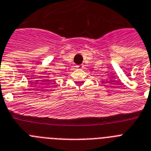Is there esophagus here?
<instances>
[{
  "mask_svg": "<svg viewBox=\"0 0 151 151\" xmlns=\"http://www.w3.org/2000/svg\"><path fill=\"white\" fill-rule=\"evenodd\" d=\"M77 67H78V68H79V69H82V68L84 67V65H83V64L78 65V66H77Z\"/></svg>",
  "mask_w": 151,
  "mask_h": 151,
  "instance_id": "esophagus-1",
  "label": "esophagus"
}]
</instances>
